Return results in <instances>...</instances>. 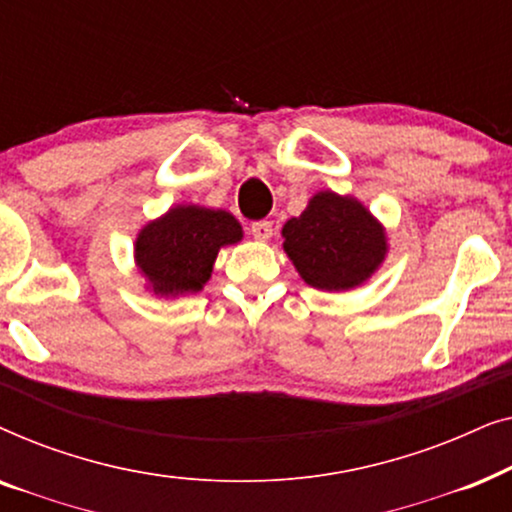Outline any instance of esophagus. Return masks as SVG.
<instances>
[{"label":"esophagus","mask_w":512,"mask_h":512,"mask_svg":"<svg viewBox=\"0 0 512 512\" xmlns=\"http://www.w3.org/2000/svg\"><path fill=\"white\" fill-rule=\"evenodd\" d=\"M251 235L258 242H268L272 237V223L270 221H256L251 223Z\"/></svg>","instance_id":"34e87169"}]
</instances>
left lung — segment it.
<instances>
[{
  "label": "left lung",
  "mask_w": 512,
  "mask_h": 512,
  "mask_svg": "<svg viewBox=\"0 0 512 512\" xmlns=\"http://www.w3.org/2000/svg\"><path fill=\"white\" fill-rule=\"evenodd\" d=\"M284 251L307 286L349 291L382 268L387 228L354 195L317 191L282 228Z\"/></svg>",
  "instance_id": "8db88e82"
}]
</instances>
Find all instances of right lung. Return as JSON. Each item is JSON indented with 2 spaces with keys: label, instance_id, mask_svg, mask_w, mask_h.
I'll list each match as a JSON object with an SVG mask.
<instances>
[{
  "label": "right lung",
  "instance_id": "add662e5",
  "mask_svg": "<svg viewBox=\"0 0 512 512\" xmlns=\"http://www.w3.org/2000/svg\"><path fill=\"white\" fill-rule=\"evenodd\" d=\"M242 237L240 221L226 209L174 205L137 233L135 265L153 296H188L205 289L219 251Z\"/></svg>",
  "mask_w": 512,
  "mask_h": 512
}]
</instances>
